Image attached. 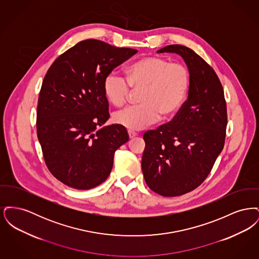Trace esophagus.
<instances>
[{
    "instance_id": "1",
    "label": "esophagus",
    "mask_w": 259,
    "mask_h": 259,
    "mask_svg": "<svg viewBox=\"0 0 259 259\" xmlns=\"http://www.w3.org/2000/svg\"><path fill=\"white\" fill-rule=\"evenodd\" d=\"M128 136H129V138L130 139H133V138H135L137 134H136L135 132H132V131H128Z\"/></svg>"
}]
</instances>
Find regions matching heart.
I'll return each instance as SVG.
<instances>
[{
    "label": "heart",
    "instance_id": "heart-1",
    "mask_svg": "<svg viewBox=\"0 0 259 259\" xmlns=\"http://www.w3.org/2000/svg\"><path fill=\"white\" fill-rule=\"evenodd\" d=\"M190 85L188 68L167 58L150 55L127 68L126 79L108 74L103 90L113 107L121 108L132 91H139L140 105L127 108L113 115L114 122L130 130H141L158 120L172 116L181 109Z\"/></svg>",
    "mask_w": 259,
    "mask_h": 259
}]
</instances>
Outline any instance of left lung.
<instances>
[{
    "instance_id": "1",
    "label": "left lung",
    "mask_w": 259,
    "mask_h": 259,
    "mask_svg": "<svg viewBox=\"0 0 259 259\" xmlns=\"http://www.w3.org/2000/svg\"><path fill=\"white\" fill-rule=\"evenodd\" d=\"M175 52L190 73L188 97L172 121L144 134L142 170L148 187L165 197L181 196L201 185L224 147L227 109L222 82L195 51L181 45Z\"/></svg>"
}]
</instances>
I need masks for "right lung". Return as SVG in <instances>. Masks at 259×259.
Returning a JSON list of instances; mask_svg holds the SVG:
<instances>
[{
  "instance_id": "right-lung-1",
  "label": "right lung",
  "mask_w": 259,
  "mask_h": 259,
  "mask_svg": "<svg viewBox=\"0 0 259 259\" xmlns=\"http://www.w3.org/2000/svg\"><path fill=\"white\" fill-rule=\"evenodd\" d=\"M138 51L85 39L58 56L38 95L37 134L50 172L64 185L90 189L111 174L114 152L128 142L112 124L103 90L106 76Z\"/></svg>"
}]
</instances>
